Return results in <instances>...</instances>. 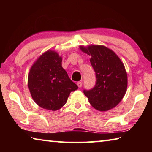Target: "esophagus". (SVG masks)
Segmentation results:
<instances>
[{
    "mask_svg": "<svg viewBox=\"0 0 152 152\" xmlns=\"http://www.w3.org/2000/svg\"><path fill=\"white\" fill-rule=\"evenodd\" d=\"M76 84H77V86H78L79 88H80V87H82V82H77V83H76Z\"/></svg>",
    "mask_w": 152,
    "mask_h": 152,
    "instance_id": "esophagus-1",
    "label": "esophagus"
}]
</instances>
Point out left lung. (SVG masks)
<instances>
[{"label":"left lung","mask_w":152,"mask_h":152,"mask_svg":"<svg viewBox=\"0 0 152 152\" xmlns=\"http://www.w3.org/2000/svg\"><path fill=\"white\" fill-rule=\"evenodd\" d=\"M82 52L91 56L90 61L96 82L84 94L90 104L99 111L112 109L121 101L127 91V74L122 61L112 50L101 45H80Z\"/></svg>","instance_id":"obj_1"}]
</instances>
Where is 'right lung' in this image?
<instances>
[{
  "instance_id": "obj_1",
  "label": "right lung",
  "mask_w": 152,
  "mask_h": 152,
  "mask_svg": "<svg viewBox=\"0 0 152 152\" xmlns=\"http://www.w3.org/2000/svg\"><path fill=\"white\" fill-rule=\"evenodd\" d=\"M62 58L54 50L43 53L31 68L28 87L38 106L50 110L60 109L78 86L61 66Z\"/></svg>"
}]
</instances>
